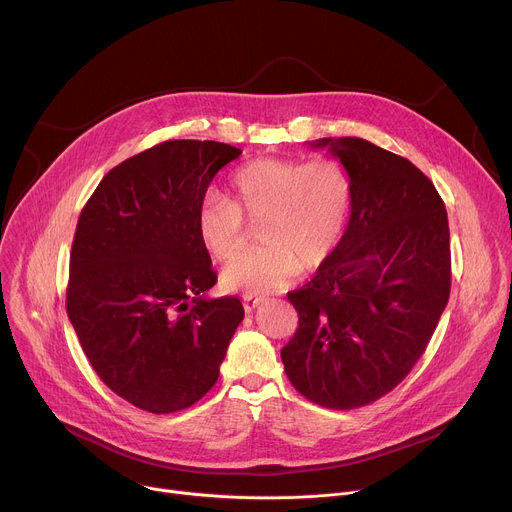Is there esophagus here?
<instances>
[{"label":"esophagus","mask_w":512,"mask_h":512,"mask_svg":"<svg viewBox=\"0 0 512 512\" xmlns=\"http://www.w3.org/2000/svg\"><path fill=\"white\" fill-rule=\"evenodd\" d=\"M261 302H263V298H257V296H243V306H245L247 312H253Z\"/></svg>","instance_id":"1"}]
</instances>
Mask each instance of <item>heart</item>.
<instances>
[{
	"label": "heart",
	"instance_id": "b5f03b06",
	"mask_svg": "<svg viewBox=\"0 0 512 512\" xmlns=\"http://www.w3.org/2000/svg\"><path fill=\"white\" fill-rule=\"evenodd\" d=\"M352 180L334 160L261 158L231 176V200L208 194L196 212L198 237L216 261L231 259L257 223L263 247L237 255L223 271L227 291L259 296L324 265L346 235Z\"/></svg>",
	"mask_w": 512,
	"mask_h": 512
}]
</instances>
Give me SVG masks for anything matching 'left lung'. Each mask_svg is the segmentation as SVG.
Returning a JSON list of instances; mask_svg holds the SVG:
<instances>
[{
	"label": "left lung",
	"instance_id": "1",
	"mask_svg": "<svg viewBox=\"0 0 512 512\" xmlns=\"http://www.w3.org/2000/svg\"><path fill=\"white\" fill-rule=\"evenodd\" d=\"M352 180L344 239L289 291L298 330L281 348L289 383L328 409H356L415 367L450 298V227L442 196L409 160L360 137H324Z\"/></svg>",
	"mask_w": 512,
	"mask_h": 512
}]
</instances>
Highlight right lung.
Masks as SVG:
<instances>
[{
    "label": "right lung",
    "mask_w": 512,
    "mask_h": 512,
    "mask_svg": "<svg viewBox=\"0 0 512 512\" xmlns=\"http://www.w3.org/2000/svg\"><path fill=\"white\" fill-rule=\"evenodd\" d=\"M239 156L162 141L115 166L79 216L66 312L101 381L143 411L202 399L245 316L237 298H204L216 273L196 231L208 184Z\"/></svg>",
    "instance_id": "add662e5"
}]
</instances>
